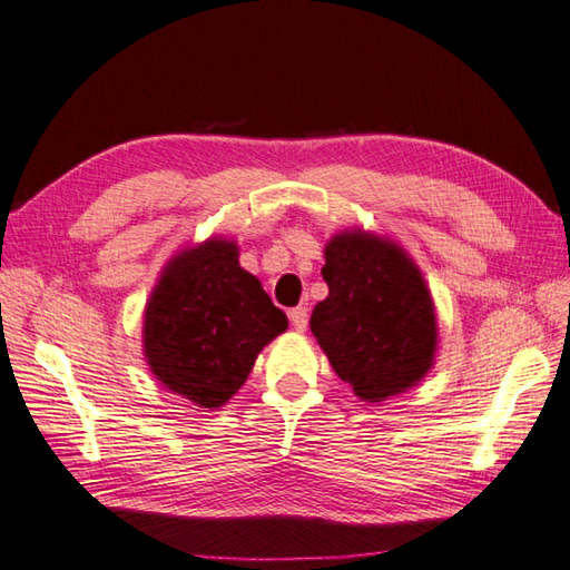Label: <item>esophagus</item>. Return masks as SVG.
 Instances as JSON below:
<instances>
[{"instance_id": "esophagus-1", "label": "esophagus", "mask_w": 570, "mask_h": 570, "mask_svg": "<svg viewBox=\"0 0 570 570\" xmlns=\"http://www.w3.org/2000/svg\"><path fill=\"white\" fill-rule=\"evenodd\" d=\"M287 314H289V322H293V326L297 328V332H305V328H307V322H309V317H307V307H295V309H289Z\"/></svg>"}]
</instances>
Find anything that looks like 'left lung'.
I'll use <instances>...</instances> for the list:
<instances>
[{
	"label": "left lung",
	"instance_id": "left-lung-1",
	"mask_svg": "<svg viewBox=\"0 0 570 570\" xmlns=\"http://www.w3.org/2000/svg\"><path fill=\"white\" fill-rule=\"evenodd\" d=\"M324 258L328 297L309 326L336 375L365 402L420 383L434 361L436 317L416 265L363 232L334 236Z\"/></svg>",
	"mask_w": 570,
	"mask_h": 570
}]
</instances>
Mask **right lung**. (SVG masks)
<instances>
[{
	"label": "right lung",
	"mask_w": 570,
	"mask_h": 570,
	"mask_svg": "<svg viewBox=\"0 0 570 570\" xmlns=\"http://www.w3.org/2000/svg\"><path fill=\"white\" fill-rule=\"evenodd\" d=\"M287 328L234 242H207L175 258L148 299L144 348L168 390L222 407L246 383L261 348Z\"/></svg>",
	"instance_id": "add662e5"
}]
</instances>
